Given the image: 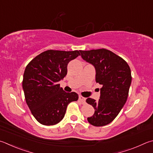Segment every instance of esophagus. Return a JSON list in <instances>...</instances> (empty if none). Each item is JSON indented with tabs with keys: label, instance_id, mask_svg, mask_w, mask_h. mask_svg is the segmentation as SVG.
<instances>
[{
	"label": "esophagus",
	"instance_id": "1",
	"mask_svg": "<svg viewBox=\"0 0 153 153\" xmlns=\"http://www.w3.org/2000/svg\"><path fill=\"white\" fill-rule=\"evenodd\" d=\"M79 100L82 102V104H84L85 102V98H84V97H82L81 96H79Z\"/></svg>",
	"mask_w": 153,
	"mask_h": 153
}]
</instances>
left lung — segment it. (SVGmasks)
<instances>
[{
    "label": "left lung",
    "instance_id": "obj_1",
    "mask_svg": "<svg viewBox=\"0 0 153 153\" xmlns=\"http://www.w3.org/2000/svg\"><path fill=\"white\" fill-rule=\"evenodd\" d=\"M79 51L82 59L95 68L96 82L102 86L98 101L86 100L95 109L88 121L95 126H105L114 120L126 103L132 81L130 67L123 58L109 50Z\"/></svg>",
    "mask_w": 153,
    "mask_h": 153
}]
</instances>
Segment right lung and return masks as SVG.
<instances>
[{
    "label": "right lung",
    "mask_w": 153,
    "mask_h": 153,
    "mask_svg": "<svg viewBox=\"0 0 153 153\" xmlns=\"http://www.w3.org/2000/svg\"><path fill=\"white\" fill-rule=\"evenodd\" d=\"M79 55L77 50H48L27 65L23 79L25 97L32 114L41 124L59 123L68 105L78 100V94L65 92L58 82L67 75L69 62Z\"/></svg>",
    "instance_id": "add662e5"
}]
</instances>
